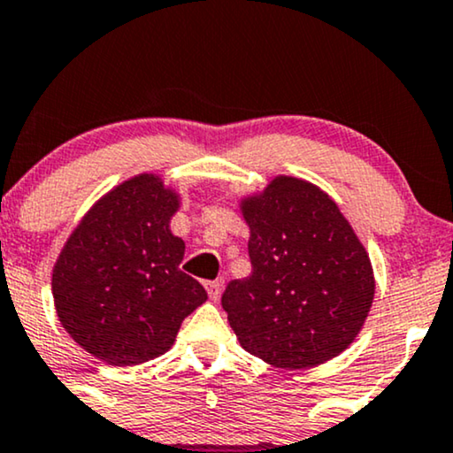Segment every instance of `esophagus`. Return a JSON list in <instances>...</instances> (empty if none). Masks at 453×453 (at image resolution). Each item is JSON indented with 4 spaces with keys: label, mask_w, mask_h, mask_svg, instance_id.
<instances>
[{
    "label": "esophagus",
    "mask_w": 453,
    "mask_h": 453,
    "mask_svg": "<svg viewBox=\"0 0 453 453\" xmlns=\"http://www.w3.org/2000/svg\"><path fill=\"white\" fill-rule=\"evenodd\" d=\"M221 291H223V280L206 282V293H209V297L212 299V302H219Z\"/></svg>",
    "instance_id": "esophagus-1"
}]
</instances>
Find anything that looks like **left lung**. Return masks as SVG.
I'll return each instance as SVG.
<instances>
[{"label":"left lung","instance_id":"left-lung-1","mask_svg":"<svg viewBox=\"0 0 453 453\" xmlns=\"http://www.w3.org/2000/svg\"><path fill=\"white\" fill-rule=\"evenodd\" d=\"M253 272L221 306L244 350L282 369L331 361L373 303L372 261L340 206L314 183L279 174L241 200Z\"/></svg>","mask_w":453,"mask_h":453}]
</instances>
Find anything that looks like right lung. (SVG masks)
Wrapping results in <instances>:
<instances>
[{
  "mask_svg": "<svg viewBox=\"0 0 453 453\" xmlns=\"http://www.w3.org/2000/svg\"><path fill=\"white\" fill-rule=\"evenodd\" d=\"M177 211L179 194L143 173L96 200L65 242L52 270L54 308L92 357L116 367L151 361L206 302L204 287L179 270Z\"/></svg>",
  "mask_w": 453,
  "mask_h": 453,
  "instance_id": "add662e5",
  "label": "right lung"
}]
</instances>
